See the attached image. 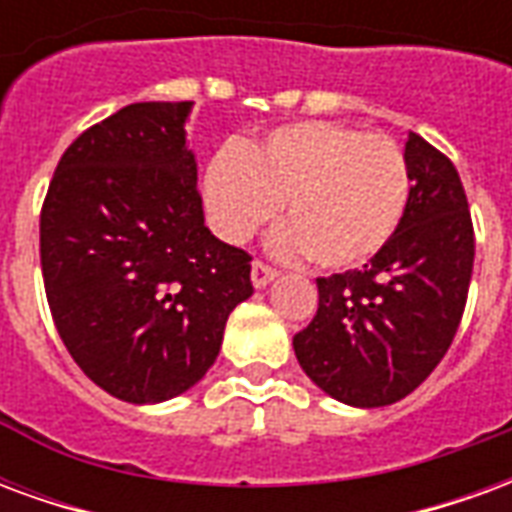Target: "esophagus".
I'll list each match as a JSON object with an SVG mask.
<instances>
[{
  "instance_id": "esophagus-1",
  "label": "esophagus",
  "mask_w": 512,
  "mask_h": 512,
  "mask_svg": "<svg viewBox=\"0 0 512 512\" xmlns=\"http://www.w3.org/2000/svg\"><path fill=\"white\" fill-rule=\"evenodd\" d=\"M274 279H277V268L266 266V263H260V260L252 263V285H255L257 290L266 288L268 282H274Z\"/></svg>"
}]
</instances>
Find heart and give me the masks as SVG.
Returning a JSON list of instances; mask_svg holds the SVG:
<instances>
[{"instance_id":"1","label":"heart","mask_w":512,"mask_h":512,"mask_svg":"<svg viewBox=\"0 0 512 512\" xmlns=\"http://www.w3.org/2000/svg\"><path fill=\"white\" fill-rule=\"evenodd\" d=\"M408 164L386 139L337 123L274 128L249 153L227 145L208 161L205 202L227 241H246L285 202L271 249L343 271L381 252L408 205Z\"/></svg>"}]
</instances>
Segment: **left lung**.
<instances>
[{"mask_svg":"<svg viewBox=\"0 0 512 512\" xmlns=\"http://www.w3.org/2000/svg\"><path fill=\"white\" fill-rule=\"evenodd\" d=\"M408 205L370 263L318 279V312L293 337L301 370L354 408L411 395L458 332L474 263L461 178L447 156L408 134Z\"/></svg>","mask_w":512,"mask_h":512,"instance_id":"left-lung-1","label":"left lung"}]
</instances>
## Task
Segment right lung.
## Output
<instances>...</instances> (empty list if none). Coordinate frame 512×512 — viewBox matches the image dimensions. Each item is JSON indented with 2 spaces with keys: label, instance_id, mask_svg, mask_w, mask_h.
<instances>
[{
  "label": "right lung",
  "instance_id": "1",
  "mask_svg": "<svg viewBox=\"0 0 512 512\" xmlns=\"http://www.w3.org/2000/svg\"><path fill=\"white\" fill-rule=\"evenodd\" d=\"M191 101L123 106L57 164L40 213L51 318L84 376L126 403H164L216 362L252 296L244 249L205 227Z\"/></svg>",
  "mask_w": 512,
  "mask_h": 512
}]
</instances>
